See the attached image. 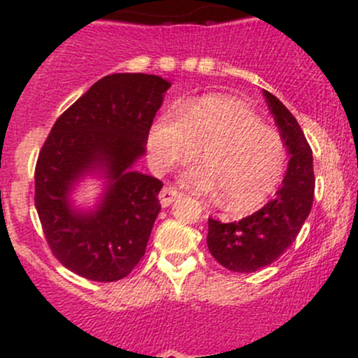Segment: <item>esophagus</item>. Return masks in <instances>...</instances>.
I'll use <instances>...</instances> for the list:
<instances>
[{
  "mask_svg": "<svg viewBox=\"0 0 358 358\" xmlns=\"http://www.w3.org/2000/svg\"><path fill=\"white\" fill-rule=\"evenodd\" d=\"M182 196V194L178 192V190L175 189V187H171V185H166L164 189L161 190V194H159V201H161V204L164 206H169V204H173V202H175L176 199H178V197Z\"/></svg>",
  "mask_w": 358,
  "mask_h": 358,
  "instance_id": "34e87169",
  "label": "esophagus"
}]
</instances>
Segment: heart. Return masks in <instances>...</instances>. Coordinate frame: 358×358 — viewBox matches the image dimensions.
<instances>
[{
    "label": "heart",
    "instance_id": "b5f03b06",
    "mask_svg": "<svg viewBox=\"0 0 358 358\" xmlns=\"http://www.w3.org/2000/svg\"><path fill=\"white\" fill-rule=\"evenodd\" d=\"M159 169L192 161L201 149V164L183 175L189 189L220 194L230 211H248L275 190L287 166V149L275 129L262 124L241 100L206 95L154 121L147 138Z\"/></svg>",
    "mask_w": 358,
    "mask_h": 358
}]
</instances>
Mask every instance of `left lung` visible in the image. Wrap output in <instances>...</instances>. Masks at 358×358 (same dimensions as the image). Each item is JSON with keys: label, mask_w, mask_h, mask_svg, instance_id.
<instances>
[{"label": "left lung", "mask_w": 358, "mask_h": 358, "mask_svg": "<svg viewBox=\"0 0 358 358\" xmlns=\"http://www.w3.org/2000/svg\"><path fill=\"white\" fill-rule=\"evenodd\" d=\"M263 95L291 159L282 185L262 209L241 222L208 218L209 252L232 272H256L284 255L308 218L315 192L313 156L303 129L277 96L268 92Z\"/></svg>", "instance_id": "1"}]
</instances>
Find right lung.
<instances>
[{
	"label": "right lung",
	"mask_w": 358,
	"mask_h": 358,
	"mask_svg": "<svg viewBox=\"0 0 358 358\" xmlns=\"http://www.w3.org/2000/svg\"><path fill=\"white\" fill-rule=\"evenodd\" d=\"M169 86L142 72L106 76L57 119L39 150L34 204L43 234L53 256L85 279H124L145 255L162 182L129 168L145 152ZM95 165L106 166L110 190L96 213H74L68 189Z\"/></svg>",
	"instance_id": "obj_1"
}]
</instances>
